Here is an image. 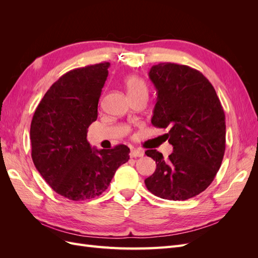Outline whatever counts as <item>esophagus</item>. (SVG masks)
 <instances>
[{"label":"esophagus","instance_id":"34e87169","mask_svg":"<svg viewBox=\"0 0 258 258\" xmlns=\"http://www.w3.org/2000/svg\"><path fill=\"white\" fill-rule=\"evenodd\" d=\"M143 151H140V150H136V148H134V150H131L130 152V157L132 158H137V157H143Z\"/></svg>","mask_w":258,"mask_h":258}]
</instances>
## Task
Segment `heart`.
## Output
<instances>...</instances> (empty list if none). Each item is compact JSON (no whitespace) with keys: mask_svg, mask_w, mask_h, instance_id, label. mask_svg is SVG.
I'll return each mask as SVG.
<instances>
[{"mask_svg":"<svg viewBox=\"0 0 258 258\" xmlns=\"http://www.w3.org/2000/svg\"><path fill=\"white\" fill-rule=\"evenodd\" d=\"M124 86L128 91V95H137L140 92H147L146 85L142 79H140L139 76L130 75L126 80H124Z\"/></svg>","mask_w":258,"mask_h":258,"instance_id":"b5f03b06","label":"heart"}]
</instances>
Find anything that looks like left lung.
I'll return each instance as SVG.
<instances>
[{"label": "left lung", "mask_w": 258, "mask_h": 258, "mask_svg": "<svg viewBox=\"0 0 258 258\" xmlns=\"http://www.w3.org/2000/svg\"><path fill=\"white\" fill-rule=\"evenodd\" d=\"M148 76L157 90L152 123L169 130L163 137L173 153L165 159L156 150L145 152L156 161L146 188L162 199L192 198L208 188L222 165L223 106L212 84L192 68L165 62L153 66Z\"/></svg>", "instance_id": "1"}]
</instances>
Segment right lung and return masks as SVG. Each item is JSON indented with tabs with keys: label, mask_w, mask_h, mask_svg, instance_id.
Masks as SVG:
<instances>
[{
	"label": "right lung",
	"mask_w": 258,
	"mask_h": 258,
	"mask_svg": "<svg viewBox=\"0 0 258 258\" xmlns=\"http://www.w3.org/2000/svg\"><path fill=\"white\" fill-rule=\"evenodd\" d=\"M108 67L103 62L62 75L45 93L31 121L35 168L54 191L73 201L100 196L129 159L126 145L97 150L87 141Z\"/></svg>",
	"instance_id": "1"
}]
</instances>
